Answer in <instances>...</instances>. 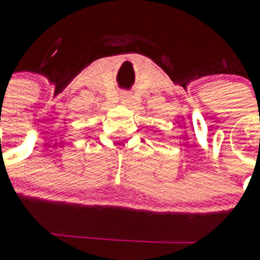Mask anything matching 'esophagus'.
I'll return each instance as SVG.
<instances>
[{"label": "esophagus", "mask_w": 260, "mask_h": 260, "mask_svg": "<svg viewBox=\"0 0 260 260\" xmlns=\"http://www.w3.org/2000/svg\"><path fill=\"white\" fill-rule=\"evenodd\" d=\"M131 100H132V97H131V94L128 93V91H121V93H120V101H121L124 105H129Z\"/></svg>", "instance_id": "obj_1"}]
</instances>
